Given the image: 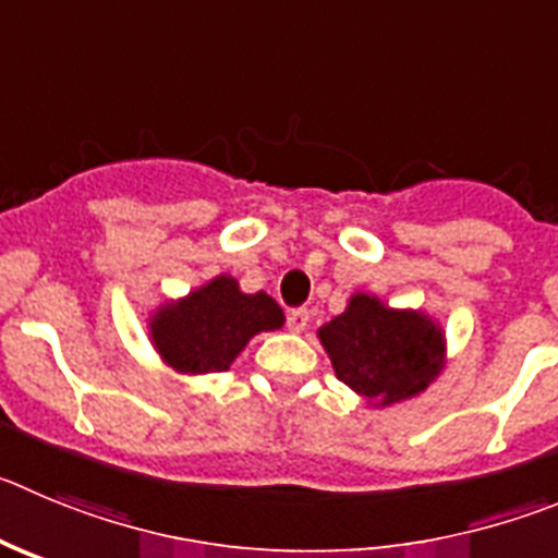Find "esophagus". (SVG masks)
<instances>
[{
  "label": "esophagus",
  "mask_w": 558,
  "mask_h": 558,
  "mask_svg": "<svg viewBox=\"0 0 558 558\" xmlns=\"http://www.w3.org/2000/svg\"><path fill=\"white\" fill-rule=\"evenodd\" d=\"M308 311L305 308H294V311H289V314H286V325H289V330L291 332H303L305 327H308Z\"/></svg>",
  "instance_id": "obj_1"
}]
</instances>
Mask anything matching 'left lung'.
Wrapping results in <instances>:
<instances>
[{
	"instance_id": "8db88e82",
	"label": "left lung",
	"mask_w": 558,
	"mask_h": 558,
	"mask_svg": "<svg viewBox=\"0 0 558 558\" xmlns=\"http://www.w3.org/2000/svg\"><path fill=\"white\" fill-rule=\"evenodd\" d=\"M336 377L372 408L418 397L446 368V330L421 308H390L377 294L355 291L316 330Z\"/></svg>"
}]
</instances>
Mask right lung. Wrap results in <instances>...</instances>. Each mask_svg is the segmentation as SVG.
<instances>
[{
	"label": "right lung",
	"instance_id": "add662e5",
	"mask_svg": "<svg viewBox=\"0 0 558 558\" xmlns=\"http://www.w3.org/2000/svg\"><path fill=\"white\" fill-rule=\"evenodd\" d=\"M283 308L267 291L244 294L233 275H217L148 316V341L168 368L184 377L228 372L258 332L280 330Z\"/></svg>",
	"mask_w": 558,
	"mask_h": 558
}]
</instances>
